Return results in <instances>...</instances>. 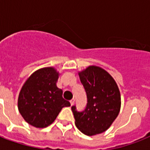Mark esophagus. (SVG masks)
Segmentation results:
<instances>
[{"label": "esophagus", "instance_id": "esophagus-1", "mask_svg": "<svg viewBox=\"0 0 150 150\" xmlns=\"http://www.w3.org/2000/svg\"><path fill=\"white\" fill-rule=\"evenodd\" d=\"M70 103L71 106H73L74 105V103H75V99H72V100H70Z\"/></svg>", "mask_w": 150, "mask_h": 150}]
</instances>
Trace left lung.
Instances as JSON below:
<instances>
[{"label": "left lung", "mask_w": 150, "mask_h": 150, "mask_svg": "<svg viewBox=\"0 0 150 150\" xmlns=\"http://www.w3.org/2000/svg\"><path fill=\"white\" fill-rule=\"evenodd\" d=\"M87 95V105L82 112L71 107L75 125L89 136L107 131L121 109V93L115 80L107 71L91 65L79 72Z\"/></svg>", "instance_id": "left-lung-1"}]
</instances>
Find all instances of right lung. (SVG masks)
Here are the masks:
<instances>
[{"mask_svg":"<svg viewBox=\"0 0 150 150\" xmlns=\"http://www.w3.org/2000/svg\"><path fill=\"white\" fill-rule=\"evenodd\" d=\"M60 73L54 67L34 71L22 86L18 99V108L27 123L43 128L51 125L64 107L71 103L62 97L57 86Z\"/></svg>","mask_w":150,"mask_h":150,"instance_id":"1","label":"right lung"}]
</instances>
